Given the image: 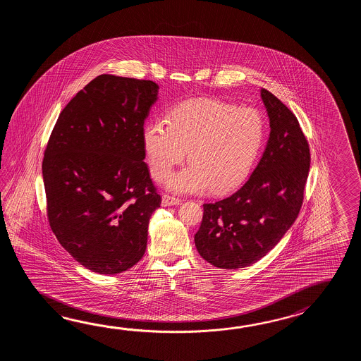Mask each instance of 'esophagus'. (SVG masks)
Listing matches in <instances>:
<instances>
[{
  "label": "esophagus",
  "instance_id": "34e87169",
  "mask_svg": "<svg viewBox=\"0 0 361 361\" xmlns=\"http://www.w3.org/2000/svg\"><path fill=\"white\" fill-rule=\"evenodd\" d=\"M182 202V200L177 199L174 196H170V195H164L162 196V207H174V205H179Z\"/></svg>",
  "mask_w": 361,
  "mask_h": 361
}]
</instances>
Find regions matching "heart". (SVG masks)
I'll list each match as a JSON object with an SVG mask.
<instances>
[{"label":"heart","instance_id":"1","mask_svg":"<svg viewBox=\"0 0 361 361\" xmlns=\"http://www.w3.org/2000/svg\"><path fill=\"white\" fill-rule=\"evenodd\" d=\"M165 123H146L142 140L151 174L159 182L169 177L187 152L191 164L168 180V188L177 193L236 188L252 173L266 135L257 109L218 100L180 103L166 114Z\"/></svg>","mask_w":361,"mask_h":361}]
</instances>
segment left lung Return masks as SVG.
<instances>
[{
	"label": "left lung",
	"instance_id": "left-lung-1",
	"mask_svg": "<svg viewBox=\"0 0 361 361\" xmlns=\"http://www.w3.org/2000/svg\"><path fill=\"white\" fill-rule=\"evenodd\" d=\"M269 118L264 152L245 184L226 199L204 204L195 235L200 255L218 269H244L271 252L300 214L310 170V147L284 103L261 90Z\"/></svg>",
	"mask_w": 361,
	"mask_h": 361
}]
</instances>
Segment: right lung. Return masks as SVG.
I'll list each match as a JSON object with an SVG mask.
<instances>
[{
  "instance_id": "right-lung-1",
  "label": "right lung",
  "mask_w": 361,
  "mask_h": 361,
  "mask_svg": "<svg viewBox=\"0 0 361 361\" xmlns=\"http://www.w3.org/2000/svg\"><path fill=\"white\" fill-rule=\"evenodd\" d=\"M149 80L100 75L61 111L42 161L47 218L61 245L102 275L145 255L149 218L161 197L142 131L157 100Z\"/></svg>"
}]
</instances>
